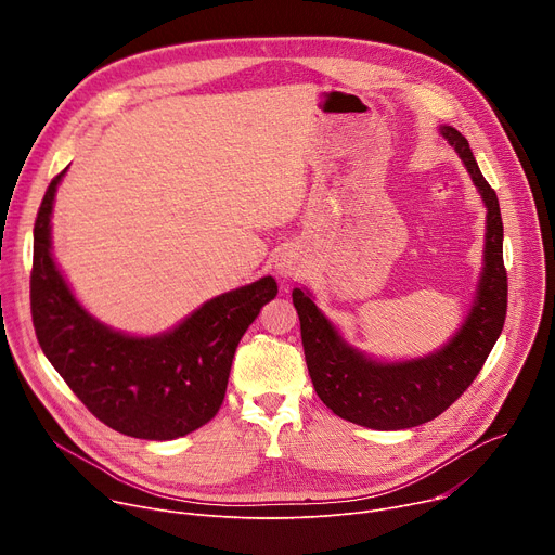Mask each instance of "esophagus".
Here are the masks:
<instances>
[{
  "label": "esophagus",
  "mask_w": 555,
  "mask_h": 555,
  "mask_svg": "<svg viewBox=\"0 0 555 555\" xmlns=\"http://www.w3.org/2000/svg\"><path fill=\"white\" fill-rule=\"evenodd\" d=\"M302 270V261L298 257L296 250L292 248H285L279 257H276V272L285 279H292V276H298Z\"/></svg>",
  "instance_id": "34e87169"
}]
</instances>
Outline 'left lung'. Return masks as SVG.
<instances>
[{
	"label": "left lung",
	"mask_w": 555,
	"mask_h": 555,
	"mask_svg": "<svg viewBox=\"0 0 555 555\" xmlns=\"http://www.w3.org/2000/svg\"><path fill=\"white\" fill-rule=\"evenodd\" d=\"M439 133L459 153L488 210L483 270L454 336L428 356L384 362L351 347L313 302L309 289H292L315 392L338 417L373 430H404L439 417L479 375L505 325L507 272L499 197L474 160L467 140L450 125H441Z\"/></svg>",
	"instance_id": "left-lung-1"
}]
</instances>
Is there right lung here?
<instances>
[{
    "label": "right lung",
    "mask_w": 555,
    "mask_h": 555,
    "mask_svg": "<svg viewBox=\"0 0 555 555\" xmlns=\"http://www.w3.org/2000/svg\"><path fill=\"white\" fill-rule=\"evenodd\" d=\"M63 169L35 221L30 307L37 340L88 411L109 428L171 441L210 422L225 395L232 358L279 287L272 276L206 300L173 330L131 336L78 302L52 255V208Z\"/></svg>",
    "instance_id": "add662e5"
}]
</instances>
